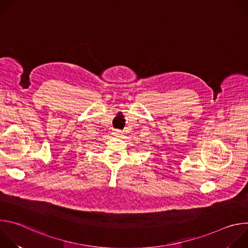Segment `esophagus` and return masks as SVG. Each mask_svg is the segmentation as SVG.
Instances as JSON below:
<instances>
[{"label": "esophagus", "mask_w": 248, "mask_h": 248, "mask_svg": "<svg viewBox=\"0 0 248 248\" xmlns=\"http://www.w3.org/2000/svg\"><path fill=\"white\" fill-rule=\"evenodd\" d=\"M122 130H120V129H115L114 131H113V134L115 135V136H121L122 135Z\"/></svg>", "instance_id": "34e87169"}]
</instances>
